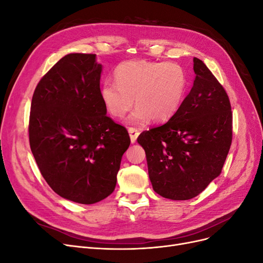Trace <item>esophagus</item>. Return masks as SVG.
<instances>
[{
	"label": "esophagus",
	"instance_id": "esophagus-1",
	"mask_svg": "<svg viewBox=\"0 0 263 263\" xmlns=\"http://www.w3.org/2000/svg\"><path fill=\"white\" fill-rule=\"evenodd\" d=\"M128 133H129V136H130V141L133 142V144H134V142H136L137 137L139 135V130L137 128H135V127H129Z\"/></svg>",
	"mask_w": 263,
	"mask_h": 263
}]
</instances>
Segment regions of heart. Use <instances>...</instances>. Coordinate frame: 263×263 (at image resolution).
<instances>
[{"label":"heart","mask_w":263,"mask_h":263,"mask_svg":"<svg viewBox=\"0 0 263 263\" xmlns=\"http://www.w3.org/2000/svg\"><path fill=\"white\" fill-rule=\"evenodd\" d=\"M114 82H104L100 98L108 114L122 118L134 105V124L168 121L179 109L187 89V74L177 62L124 61L114 70Z\"/></svg>","instance_id":"1"}]
</instances>
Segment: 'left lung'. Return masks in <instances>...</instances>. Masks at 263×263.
I'll return each instance as SVG.
<instances>
[{
	"instance_id": "1",
	"label": "left lung",
	"mask_w": 263,
	"mask_h": 263,
	"mask_svg": "<svg viewBox=\"0 0 263 263\" xmlns=\"http://www.w3.org/2000/svg\"><path fill=\"white\" fill-rule=\"evenodd\" d=\"M193 62V86L176 114L137 139L155 192L174 201L195 197L219 176L233 139L225 89L202 60Z\"/></svg>"
}]
</instances>
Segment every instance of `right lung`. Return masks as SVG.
<instances>
[{
    "label": "right lung",
    "instance_id": "1",
    "mask_svg": "<svg viewBox=\"0 0 263 263\" xmlns=\"http://www.w3.org/2000/svg\"><path fill=\"white\" fill-rule=\"evenodd\" d=\"M95 57L69 53L55 63L36 86L28 125L42 176L58 195L80 204L113 193L130 145L125 127L106 115Z\"/></svg>",
    "mask_w": 263,
    "mask_h": 263
}]
</instances>
